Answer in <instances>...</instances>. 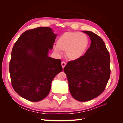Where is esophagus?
Returning a JSON list of instances; mask_svg holds the SVG:
<instances>
[{
	"instance_id": "obj_1",
	"label": "esophagus",
	"mask_w": 123,
	"mask_h": 123,
	"mask_svg": "<svg viewBox=\"0 0 123 123\" xmlns=\"http://www.w3.org/2000/svg\"><path fill=\"white\" fill-rule=\"evenodd\" d=\"M61 64H62V68H64V67H65V66H66V63L65 62L62 61V63H61Z\"/></svg>"
}]
</instances>
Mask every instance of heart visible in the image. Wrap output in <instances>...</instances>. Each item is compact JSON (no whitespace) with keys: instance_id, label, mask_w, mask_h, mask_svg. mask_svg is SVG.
<instances>
[{"instance_id":"obj_1","label":"heart","mask_w":123,"mask_h":123,"mask_svg":"<svg viewBox=\"0 0 123 123\" xmlns=\"http://www.w3.org/2000/svg\"><path fill=\"white\" fill-rule=\"evenodd\" d=\"M57 45L54 50L59 55L66 51V56L72 61L82 57L89 44V39L86 34L78 32H66L58 38Z\"/></svg>"}]
</instances>
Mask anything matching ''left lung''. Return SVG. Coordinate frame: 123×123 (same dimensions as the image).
<instances>
[{"label": "left lung", "instance_id": "left-lung-1", "mask_svg": "<svg viewBox=\"0 0 123 123\" xmlns=\"http://www.w3.org/2000/svg\"><path fill=\"white\" fill-rule=\"evenodd\" d=\"M91 39V45L82 57L68 62L64 67L72 97L87 101L100 95L110 76V57L104 41L98 35L82 31Z\"/></svg>", "mask_w": 123, "mask_h": 123}]
</instances>
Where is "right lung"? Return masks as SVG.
<instances>
[{
	"label": "right lung",
	"instance_id": "add662e5",
	"mask_svg": "<svg viewBox=\"0 0 123 123\" xmlns=\"http://www.w3.org/2000/svg\"><path fill=\"white\" fill-rule=\"evenodd\" d=\"M56 36L51 28L39 27L23 33L13 45L9 64L12 86L29 101L44 99L53 79L63 70L61 60L48 55Z\"/></svg>",
	"mask_w": 123,
	"mask_h": 123
}]
</instances>
